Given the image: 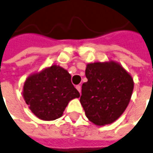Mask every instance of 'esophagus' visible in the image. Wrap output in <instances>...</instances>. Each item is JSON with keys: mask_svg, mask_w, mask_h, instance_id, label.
Segmentation results:
<instances>
[{"mask_svg": "<svg viewBox=\"0 0 153 153\" xmlns=\"http://www.w3.org/2000/svg\"><path fill=\"white\" fill-rule=\"evenodd\" d=\"M76 88L78 90L79 93H81V92H82V87H81L80 85H76Z\"/></svg>", "mask_w": 153, "mask_h": 153, "instance_id": "esophagus-1", "label": "esophagus"}]
</instances>
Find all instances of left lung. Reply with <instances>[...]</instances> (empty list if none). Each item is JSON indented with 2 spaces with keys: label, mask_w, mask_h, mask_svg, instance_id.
I'll return each mask as SVG.
<instances>
[{
  "label": "left lung",
  "mask_w": 153,
  "mask_h": 153,
  "mask_svg": "<svg viewBox=\"0 0 153 153\" xmlns=\"http://www.w3.org/2000/svg\"><path fill=\"white\" fill-rule=\"evenodd\" d=\"M88 82L82 86L81 104L97 126L114 122L126 110L134 88L131 76L114 61L87 65Z\"/></svg>",
  "instance_id": "8db88e82"
}]
</instances>
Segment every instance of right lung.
Returning a JSON list of instances; mask_svg holds the SVG:
<instances>
[{
    "label": "right lung",
    "instance_id": "right-lung-1",
    "mask_svg": "<svg viewBox=\"0 0 153 153\" xmlns=\"http://www.w3.org/2000/svg\"><path fill=\"white\" fill-rule=\"evenodd\" d=\"M71 78L66 70L56 65L29 76L22 92L29 109L43 120L61 117L70 101L80 97Z\"/></svg>",
    "mask_w": 153,
    "mask_h": 153
}]
</instances>
